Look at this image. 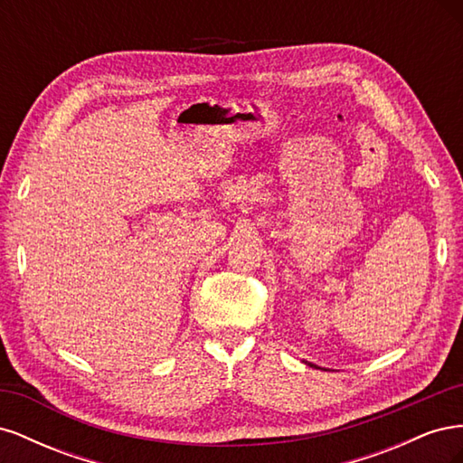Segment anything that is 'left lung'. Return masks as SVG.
<instances>
[{
    "instance_id": "left-lung-1",
    "label": "left lung",
    "mask_w": 463,
    "mask_h": 463,
    "mask_svg": "<svg viewBox=\"0 0 463 463\" xmlns=\"http://www.w3.org/2000/svg\"><path fill=\"white\" fill-rule=\"evenodd\" d=\"M309 365H311V367H315V369H320V367H317V365H313V363H309Z\"/></svg>"
}]
</instances>
